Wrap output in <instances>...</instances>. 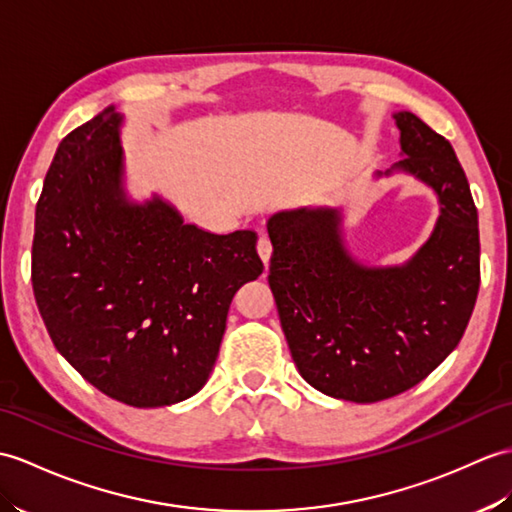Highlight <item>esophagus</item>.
<instances>
[{
    "label": "esophagus",
    "instance_id": "obj_1",
    "mask_svg": "<svg viewBox=\"0 0 512 512\" xmlns=\"http://www.w3.org/2000/svg\"><path fill=\"white\" fill-rule=\"evenodd\" d=\"M257 253H259L261 261H264V264L268 266L270 255H272V244H270V240H268V235H259V240H257Z\"/></svg>",
    "mask_w": 512,
    "mask_h": 512
}]
</instances>
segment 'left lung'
Returning a JSON list of instances; mask_svg holds the SVG:
<instances>
[{
    "label": "left lung",
    "instance_id": "left-lung-1",
    "mask_svg": "<svg viewBox=\"0 0 512 512\" xmlns=\"http://www.w3.org/2000/svg\"><path fill=\"white\" fill-rule=\"evenodd\" d=\"M395 120L406 154L395 170L419 176L441 200L432 237L406 266L353 261L338 211H283L268 220V283L292 360L307 384L355 403L423 382L458 347L480 288L478 209L454 148L414 113Z\"/></svg>",
    "mask_w": 512,
    "mask_h": 512
}]
</instances>
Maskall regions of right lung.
I'll return each instance as SVG.
<instances>
[{"instance_id":"1","label":"right lung","mask_w":512,"mask_h":512,"mask_svg":"<svg viewBox=\"0 0 512 512\" xmlns=\"http://www.w3.org/2000/svg\"><path fill=\"white\" fill-rule=\"evenodd\" d=\"M111 109L61 141L37 202L32 290L54 347L106 397L159 408L216 364L233 294L261 275L253 231L207 233L120 187Z\"/></svg>"}]
</instances>
